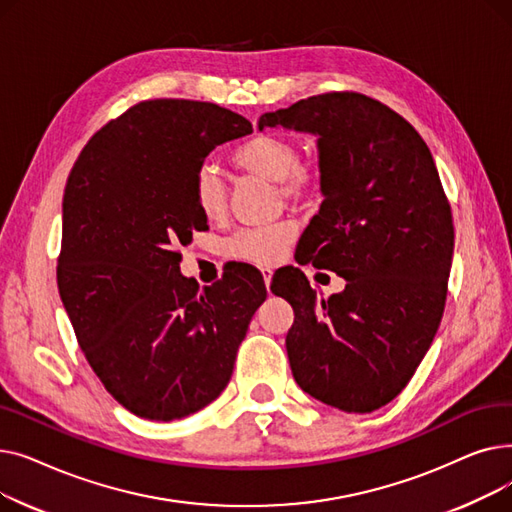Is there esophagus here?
Returning a JSON list of instances; mask_svg holds the SVG:
<instances>
[{
	"instance_id": "esophagus-1",
	"label": "esophagus",
	"mask_w": 512,
	"mask_h": 512,
	"mask_svg": "<svg viewBox=\"0 0 512 512\" xmlns=\"http://www.w3.org/2000/svg\"><path fill=\"white\" fill-rule=\"evenodd\" d=\"M261 276H263V282H265L267 290H270V284H272V276H274V272L270 270V267H261Z\"/></svg>"
}]
</instances>
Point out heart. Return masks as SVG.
I'll return each mask as SVG.
<instances>
[{
	"label": "heart",
	"instance_id": "b5f03b06",
	"mask_svg": "<svg viewBox=\"0 0 512 512\" xmlns=\"http://www.w3.org/2000/svg\"><path fill=\"white\" fill-rule=\"evenodd\" d=\"M230 164L251 176L276 182L280 197L297 207H311L326 188V172L313 157H299V147L280 134H255L230 153ZM193 199L207 220H220L228 209V186L211 164L197 168L193 176ZM294 238L290 222L263 228L238 230L226 240L224 251L238 261L270 265L278 261Z\"/></svg>",
	"mask_w": 512,
	"mask_h": 512
}]
</instances>
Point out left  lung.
Segmentation results:
<instances>
[{
	"mask_svg": "<svg viewBox=\"0 0 512 512\" xmlns=\"http://www.w3.org/2000/svg\"><path fill=\"white\" fill-rule=\"evenodd\" d=\"M265 126L319 137L326 199L301 238L299 263L346 280L321 301L299 267L290 272L299 299L272 284L294 309L292 375L330 407L371 413L409 384L446 305L454 226L434 157L405 118L353 91L263 114Z\"/></svg>",
	"mask_w": 512,
	"mask_h": 512,
	"instance_id": "obj_1",
	"label": "left lung"
}]
</instances>
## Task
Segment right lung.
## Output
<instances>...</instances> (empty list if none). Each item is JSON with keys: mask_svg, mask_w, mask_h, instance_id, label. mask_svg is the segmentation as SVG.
Masks as SVG:
<instances>
[{"mask_svg": "<svg viewBox=\"0 0 512 512\" xmlns=\"http://www.w3.org/2000/svg\"><path fill=\"white\" fill-rule=\"evenodd\" d=\"M247 118L191 99H149L99 128L80 151L62 203L58 288L76 340L120 405L151 421L182 419L218 398L265 301V284L180 274L207 218L193 176Z\"/></svg>", "mask_w": 512, "mask_h": 512, "instance_id": "obj_1", "label": "right lung"}]
</instances>
